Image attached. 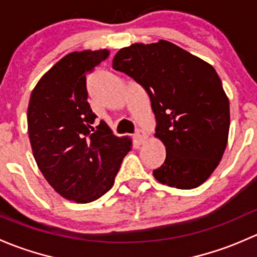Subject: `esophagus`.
<instances>
[{
    "instance_id": "obj_1",
    "label": "esophagus",
    "mask_w": 257,
    "mask_h": 257,
    "mask_svg": "<svg viewBox=\"0 0 257 257\" xmlns=\"http://www.w3.org/2000/svg\"><path fill=\"white\" fill-rule=\"evenodd\" d=\"M134 138H136L137 143L142 144L145 141V138H147V136H145V132L142 131V129H138V131L136 132V134H134Z\"/></svg>"
}]
</instances>
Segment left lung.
<instances>
[{"label": "left lung", "mask_w": 257, "mask_h": 257, "mask_svg": "<svg viewBox=\"0 0 257 257\" xmlns=\"http://www.w3.org/2000/svg\"><path fill=\"white\" fill-rule=\"evenodd\" d=\"M113 68L141 84L155 115L167 158L153 170L172 188L194 189L219 165L230 128L229 99L216 71L183 48L136 43L114 56Z\"/></svg>", "instance_id": "8db88e82"}]
</instances>
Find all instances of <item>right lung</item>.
Here are the masks:
<instances>
[{
  "mask_svg": "<svg viewBox=\"0 0 257 257\" xmlns=\"http://www.w3.org/2000/svg\"><path fill=\"white\" fill-rule=\"evenodd\" d=\"M109 51L73 52L40 79L30 98L28 134L38 168L63 198L90 203L113 186L131 139L116 138L105 121L95 126L87 74Z\"/></svg>",
  "mask_w": 257,
  "mask_h": 257,
  "instance_id": "obj_1",
  "label": "right lung"
}]
</instances>
